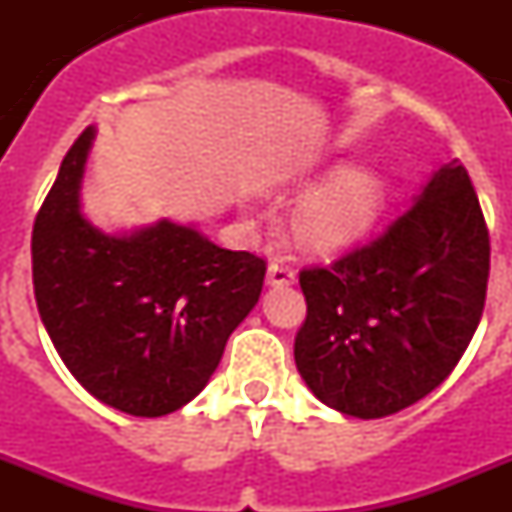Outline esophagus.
I'll use <instances>...</instances> for the list:
<instances>
[{"mask_svg": "<svg viewBox=\"0 0 512 512\" xmlns=\"http://www.w3.org/2000/svg\"><path fill=\"white\" fill-rule=\"evenodd\" d=\"M266 282L271 287H289V284H295V269L284 261H271L269 271H266Z\"/></svg>", "mask_w": 512, "mask_h": 512, "instance_id": "34e87169", "label": "esophagus"}]
</instances>
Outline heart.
Wrapping results in <instances>:
<instances>
[{
	"label": "heart",
	"instance_id": "heart-1",
	"mask_svg": "<svg viewBox=\"0 0 512 512\" xmlns=\"http://www.w3.org/2000/svg\"><path fill=\"white\" fill-rule=\"evenodd\" d=\"M387 202V182L374 169H338V176L312 194L295 217L302 246L330 253L351 246L377 223Z\"/></svg>",
	"mask_w": 512,
	"mask_h": 512
}]
</instances>
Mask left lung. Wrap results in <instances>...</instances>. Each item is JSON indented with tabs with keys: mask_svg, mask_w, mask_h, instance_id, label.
Returning <instances> with one entry per match:
<instances>
[{
	"mask_svg": "<svg viewBox=\"0 0 512 512\" xmlns=\"http://www.w3.org/2000/svg\"><path fill=\"white\" fill-rule=\"evenodd\" d=\"M487 279L490 233L454 158L379 238L300 271L307 318L297 372L343 415L400 413L454 372L485 310Z\"/></svg>",
	"mask_w": 512,
	"mask_h": 512,
	"instance_id": "8db88e82",
	"label": "left lung"
}]
</instances>
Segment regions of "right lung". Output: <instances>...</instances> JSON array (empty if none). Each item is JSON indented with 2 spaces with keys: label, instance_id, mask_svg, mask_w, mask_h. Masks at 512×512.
I'll return each instance as SVG.
<instances>
[{
  "label": "right lung",
  "instance_id": "obj_1",
  "mask_svg": "<svg viewBox=\"0 0 512 512\" xmlns=\"http://www.w3.org/2000/svg\"><path fill=\"white\" fill-rule=\"evenodd\" d=\"M94 128L63 158L33 225V287L53 346L110 408L158 418L205 390L264 287L266 261L169 220L107 235L81 215Z\"/></svg>",
  "mask_w": 512,
  "mask_h": 512
}]
</instances>
